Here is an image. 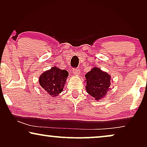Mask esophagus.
I'll return each instance as SVG.
<instances>
[{
  "label": "esophagus",
  "instance_id": "obj_1",
  "mask_svg": "<svg viewBox=\"0 0 147 147\" xmlns=\"http://www.w3.org/2000/svg\"><path fill=\"white\" fill-rule=\"evenodd\" d=\"M72 72L74 74H78L80 73V69L79 68H74Z\"/></svg>",
  "mask_w": 147,
  "mask_h": 147
}]
</instances>
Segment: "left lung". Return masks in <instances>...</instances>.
<instances>
[{
	"label": "left lung",
	"instance_id": "1",
	"mask_svg": "<svg viewBox=\"0 0 147 147\" xmlns=\"http://www.w3.org/2000/svg\"><path fill=\"white\" fill-rule=\"evenodd\" d=\"M86 91L96 100H100L106 96L109 90L111 78L106 72L94 67L86 74Z\"/></svg>",
	"mask_w": 147,
	"mask_h": 147
}]
</instances>
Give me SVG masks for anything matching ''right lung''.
Listing matches in <instances>:
<instances>
[{
  "mask_svg": "<svg viewBox=\"0 0 147 147\" xmlns=\"http://www.w3.org/2000/svg\"><path fill=\"white\" fill-rule=\"evenodd\" d=\"M67 76V71L53 67L42 74L39 84L50 96H56L63 90Z\"/></svg>",
  "mask_w": 147,
  "mask_h": 147,
  "instance_id": "add662e5",
  "label": "right lung"
}]
</instances>
